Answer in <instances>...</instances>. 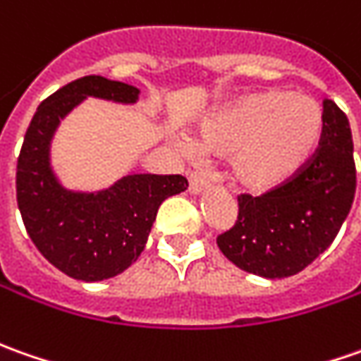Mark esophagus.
I'll list each match as a JSON object with an SVG mask.
<instances>
[{
  "mask_svg": "<svg viewBox=\"0 0 361 361\" xmlns=\"http://www.w3.org/2000/svg\"><path fill=\"white\" fill-rule=\"evenodd\" d=\"M207 188H209V180L205 178V173L197 171V169L190 173V192L202 193L204 190H207Z\"/></svg>",
  "mask_w": 361,
  "mask_h": 361,
  "instance_id": "34e87169",
  "label": "esophagus"
}]
</instances>
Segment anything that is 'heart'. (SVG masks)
Masks as SVG:
<instances>
[{"label": "heart", "instance_id": "heart-1", "mask_svg": "<svg viewBox=\"0 0 361 361\" xmlns=\"http://www.w3.org/2000/svg\"><path fill=\"white\" fill-rule=\"evenodd\" d=\"M324 111L314 97L283 90L247 94L204 121L197 145L228 156L230 178L242 190L266 193L295 178L316 156ZM185 143V149H192Z\"/></svg>", "mask_w": 361, "mask_h": 361}]
</instances>
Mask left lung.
I'll use <instances>...</instances> for the list:
<instances>
[{
  "mask_svg": "<svg viewBox=\"0 0 361 361\" xmlns=\"http://www.w3.org/2000/svg\"><path fill=\"white\" fill-rule=\"evenodd\" d=\"M355 195L350 121L324 102V135L316 156L295 178L262 195L238 197L233 228L218 235L231 264L267 280L290 278L324 254L348 218Z\"/></svg>",
  "mask_w": 361,
  "mask_h": 361,
  "instance_id": "8db88e82",
  "label": "left lung"
}]
</instances>
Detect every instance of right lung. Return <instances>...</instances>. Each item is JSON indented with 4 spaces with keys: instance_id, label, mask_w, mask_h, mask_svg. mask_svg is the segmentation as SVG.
I'll use <instances>...</instances> for the list:
<instances>
[{
    "instance_id": "obj_1",
    "label": "right lung",
    "mask_w": 361,
    "mask_h": 361,
    "mask_svg": "<svg viewBox=\"0 0 361 361\" xmlns=\"http://www.w3.org/2000/svg\"><path fill=\"white\" fill-rule=\"evenodd\" d=\"M85 97L135 104L140 90L85 75L44 99L23 137L16 190L25 230L45 259L73 280L102 281L140 257L161 202L185 192L188 180L133 173L99 192L66 190L51 169L49 145L59 121Z\"/></svg>"
}]
</instances>
